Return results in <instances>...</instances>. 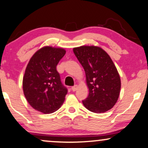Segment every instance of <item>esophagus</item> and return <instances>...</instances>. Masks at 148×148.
<instances>
[{
	"label": "esophagus",
	"mask_w": 148,
	"mask_h": 148,
	"mask_svg": "<svg viewBox=\"0 0 148 148\" xmlns=\"http://www.w3.org/2000/svg\"><path fill=\"white\" fill-rule=\"evenodd\" d=\"M77 85H74L73 86L71 87V89H72L73 91H75L76 90H77Z\"/></svg>",
	"instance_id": "esophagus-1"
}]
</instances>
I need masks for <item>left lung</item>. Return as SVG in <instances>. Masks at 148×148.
<instances>
[{
	"label": "left lung",
	"mask_w": 148,
	"mask_h": 148,
	"mask_svg": "<svg viewBox=\"0 0 148 148\" xmlns=\"http://www.w3.org/2000/svg\"><path fill=\"white\" fill-rule=\"evenodd\" d=\"M73 53L86 73L88 97L82 100L88 110L103 113L115 105L121 91V78L114 62L102 48L81 46Z\"/></svg>",
	"instance_id": "1"
}]
</instances>
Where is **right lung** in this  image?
<instances>
[{
	"instance_id": "1",
	"label": "right lung",
	"mask_w": 148,
	"mask_h": 148,
	"mask_svg": "<svg viewBox=\"0 0 148 148\" xmlns=\"http://www.w3.org/2000/svg\"><path fill=\"white\" fill-rule=\"evenodd\" d=\"M65 54L63 48L43 47L34 54L26 67L23 79L24 95L31 107L43 114L60 109L67 94L57 71Z\"/></svg>"
}]
</instances>
